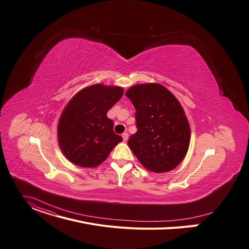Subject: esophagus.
Returning a JSON list of instances; mask_svg holds the SVG:
<instances>
[{
  "label": "esophagus",
  "mask_w": 249,
  "mask_h": 249,
  "mask_svg": "<svg viewBox=\"0 0 249 249\" xmlns=\"http://www.w3.org/2000/svg\"><path fill=\"white\" fill-rule=\"evenodd\" d=\"M128 136H129V135H128L127 132H124V133L122 134V138H123L124 141H127V140H128Z\"/></svg>",
  "instance_id": "1"
}]
</instances>
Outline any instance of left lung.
Returning <instances> with one entry per match:
<instances>
[{"label": "left lung", "instance_id": "obj_1", "mask_svg": "<svg viewBox=\"0 0 249 249\" xmlns=\"http://www.w3.org/2000/svg\"><path fill=\"white\" fill-rule=\"evenodd\" d=\"M126 96L136 109L137 132L128 140L130 149L152 172L175 169L184 160L191 137L182 106L166 87L157 83L134 85Z\"/></svg>", "mask_w": 249, "mask_h": 249}]
</instances>
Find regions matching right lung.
<instances>
[{
	"instance_id": "right-lung-1",
	"label": "right lung",
	"mask_w": 249,
	"mask_h": 249,
	"mask_svg": "<svg viewBox=\"0 0 249 249\" xmlns=\"http://www.w3.org/2000/svg\"><path fill=\"white\" fill-rule=\"evenodd\" d=\"M123 95V88L102 84L86 87L66 105L58 122V142L71 163L93 168L100 165L123 139L113 131L108 110Z\"/></svg>"
}]
</instances>
